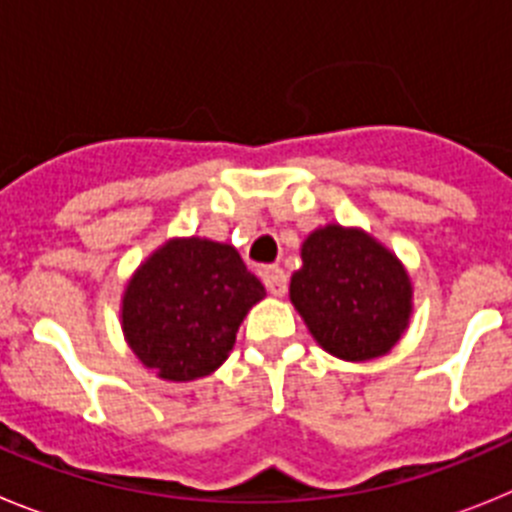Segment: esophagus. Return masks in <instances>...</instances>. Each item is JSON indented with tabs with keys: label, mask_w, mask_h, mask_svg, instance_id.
I'll use <instances>...</instances> for the list:
<instances>
[{
	"label": "esophagus",
	"mask_w": 512,
	"mask_h": 512,
	"mask_svg": "<svg viewBox=\"0 0 512 512\" xmlns=\"http://www.w3.org/2000/svg\"><path fill=\"white\" fill-rule=\"evenodd\" d=\"M264 284L269 289V295L282 297L287 292V274L279 266H271V269L264 271Z\"/></svg>",
	"instance_id": "esophagus-1"
}]
</instances>
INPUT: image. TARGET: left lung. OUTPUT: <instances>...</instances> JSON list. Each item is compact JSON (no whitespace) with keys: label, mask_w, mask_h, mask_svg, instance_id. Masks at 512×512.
<instances>
[{"label":"left lung","mask_w":512,"mask_h":512,"mask_svg":"<svg viewBox=\"0 0 512 512\" xmlns=\"http://www.w3.org/2000/svg\"><path fill=\"white\" fill-rule=\"evenodd\" d=\"M289 297L328 354L366 361L400 341L413 289L400 261L374 238L328 225L302 243Z\"/></svg>","instance_id":"1"}]
</instances>
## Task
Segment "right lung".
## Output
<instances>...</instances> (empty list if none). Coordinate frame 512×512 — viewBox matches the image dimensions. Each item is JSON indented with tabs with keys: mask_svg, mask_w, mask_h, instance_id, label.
I'll return each mask as SVG.
<instances>
[{
	"mask_svg": "<svg viewBox=\"0 0 512 512\" xmlns=\"http://www.w3.org/2000/svg\"><path fill=\"white\" fill-rule=\"evenodd\" d=\"M264 284L233 246L184 238L158 248L130 279L122 330L158 377L192 382L228 359L238 325L264 300Z\"/></svg>",
	"mask_w": 512,
	"mask_h": 512,
	"instance_id": "right-lung-1",
	"label": "right lung"
}]
</instances>
